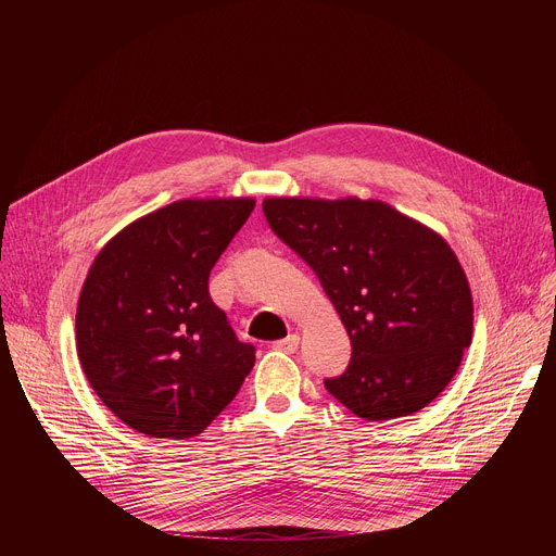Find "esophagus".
Masks as SVG:
<instances>
[{
  "label": "esophagus",
  "instance_id": "34e87169",
  "mask_svg": "<svg viewBox=\"0 0 556 556\" xmlns=\"http://www.w3.org/2000/svg\"><path fill=\"white\" fill-rule=\"evenodd\" d=\"M296 348H299V334H288L286 339L273 343V350H279V352H286V354L296 352Z\"/></svg>",
  "mask_w": 556,
  "mask_h": 556
}]
</instances>
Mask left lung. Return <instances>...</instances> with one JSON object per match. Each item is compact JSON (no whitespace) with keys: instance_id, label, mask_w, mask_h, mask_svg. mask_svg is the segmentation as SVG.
<instances>
[{"instance_id":"8db88e82","label":"left lung","mask_w":556,"mask_h":556,"mask_svg":"<svg viewBox=\"0 0 556 556\" xmlns=\"http://www.w3.org/2000/svg\"><path fill=\"white\" fill-rule=\"evenodd\" d=\"M279 240L319 277L352 341L326 389L363 420L427 407L472 337L466 275L442 237L378 200L266 198Z\"/></svg>"}]
</instances>
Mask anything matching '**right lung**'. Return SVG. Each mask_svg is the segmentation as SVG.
<instances>
[{
	"mask_svg": "<svg viewBox=\"0 0 556 556\" xmlns=\"http://www.w3.org/2000/svg\"><path fill=\"white\" fill-rule=\"evenodd\" d=\"M253 198L180 200L101 249L76 305V354L103 405L149 438L202 433L255 365L208 294Z\"/></svg>",
	"mask_w": 556,
	"mask_h": 556,
	"instance_id": "1",
	"label": "right lung"
}]
</instances>
